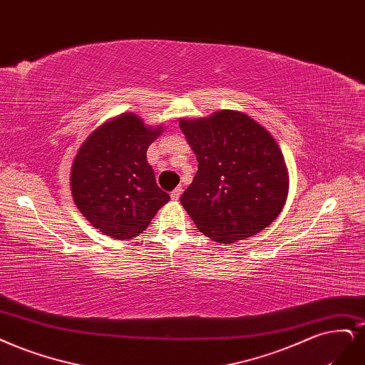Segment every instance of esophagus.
Here are the masks:
<instances>
[{
	"instance_id": "1",
	"label": "esophagus",
	"mask_w": 365,
	"mask_h": 365,
	"mask_svg": "<svg viewBox=\"0 0 365 365\" xmlns=\"http://www.w3.org/2000/svg\"><path fill=\"white\" fill-rule=\"evenodd\" d=\"M181 193H182V188H181V187H177V188H175V190L170 193L172 200H178V199H180V196H181Z\"/></svg>"
}]
</instances>
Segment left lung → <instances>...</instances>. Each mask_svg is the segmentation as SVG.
<instances>
[{
	"label": "left lung",
	"instance_id": "8db88e82",
	"mask_svg": "<svg viewBox=\"0 0 365 365\" xmlns=\"http://www.w3.org/2000/svg\"><path fill=\"white\" fill-rule=\"evenodd\" d=\"M180 128L199 163L181 196L197 230L228 245L267 228L288 195L284 155L272 134L234 110L181 119Z\"/></svg>",
	"mask_w": 365,
	"mask_h": 365
}]
</instances>
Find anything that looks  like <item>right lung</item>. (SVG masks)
<instances>
[{"mask_svg":"<svg viewBox=\"0 0 365 365\" xmlns=\"http://www.w3.org/2000/svg\"><path fill=\"white\" fill-rule=\"evenodd\" d=\"M163 127H146L122 113L98 127L80 146L71 169V192L81 215L106 235H140L170 196L155 182L146 150Z\"/></svg>","mask_w":365,"mask_h":365,"instance_id":"1","label":"right lung"}]
</instances>
